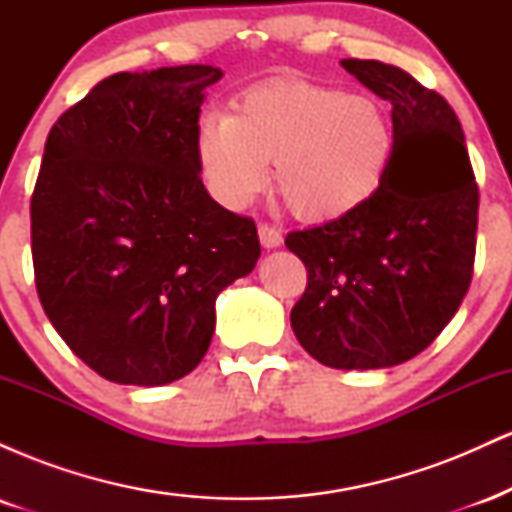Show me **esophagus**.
Wrapping results in <instances>:
<instances>
[{"label": "esophagus", "mask_w": 512, "mask_h": 512, "mask_svg": "<svg viewBox=\"0 0 512 512\" xmlns=\"http://www.w3.org/2000/svg\"><path fill=\"white\" fill-rule=\"evenodd\" d=\"M260 240L264 248H279L281 243H284V236H281V231L276 226H272V223H260Z\"/></svg>", "instance_id": "1"}]
</instances>
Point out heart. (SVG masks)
<instances>
[{
    "instance_id": "b5f03b06",
    "label": "heart",
    "mask_w": 512,
    "mask_h": 512,
    "mask_svg": "<svg viewBox=\"0 0 512 512\" xmlns=\"http://www.w3.org/2000/svg\"><path fill=\"white\" fill-rule=\"evenodd\" d=\"M392 149L390 115L375 98L305 81L252 88L238 115H204L197 134L204 175L223 204H250L276 161V190L305 219L361 207L383 182Z\"/></svg>"
}]
</instances>
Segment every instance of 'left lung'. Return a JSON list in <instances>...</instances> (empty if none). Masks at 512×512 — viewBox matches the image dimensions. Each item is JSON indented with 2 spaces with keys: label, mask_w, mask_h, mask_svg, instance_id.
<instances>
[{
  "label": "left lung",
  "mask_w": 512,
  "mask_h": 512,
  "mask_svg": "<svg viewBox=\"0 0 512 512\" xmlns=\"http://www.w3.org/2000/svg\"><path fill=\"white\" fill-rule=\"evenodd\" d=\"M342 67L392 103L395 149L361 207L286 236L308 269L291 327L325 366L390 368L421 354L467 296L479 187L460 120L440 93L378 60Z\"/></svg>",
  "instance_id": "left-lung-1"
}]
</instances>
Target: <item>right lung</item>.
<instances>
[{
    "mask_svg": "<svg viewBox=\"0 0 512 512\" xmlns=\"http://www.w3.org/2000/svg\"><path fill=\"white\" fill-rule=\"evenodd\" d=\"M219 67L120 72L64 110L31 197L35 289L52 327L110 383L166 385L211 344L216 296L250 274V216L209 197L197 151Z\"/></svg>",
    "mask_w": 512,
    "mask_h": 512,
    "instance_id": "obj_1",
    "label": "right lung"
}]
</instances>
